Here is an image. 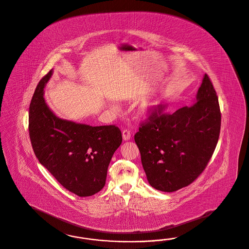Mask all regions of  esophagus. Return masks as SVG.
I'll use <instances>...</instances> for the list:
<instances>
[{"label": "esophagus", "mask_w": 249, "mask_h": 249, "mask_svg": "<svg viewBox=\"0 0 249 249\" xmlns=\"http://www.w3.org/2000/svg\"><path fill=\"white\" fill-rule=\"evenodd\" d=\"M130 137H131V134H130L129 130L124 129L122 131V138H123L124 141H129V140H130Z\"/></svg>", "instance_id": "esophagus-1"}]
</instances>
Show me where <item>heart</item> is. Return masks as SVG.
<instances>
[{"label":"heart","instance_id":"heart-1","mask_svg":"<svg viewBox=\"0 0 249 249\" xmlns=\"http://www.w3.org/2000/svg\"><path fill=\"white\" fill-rule=\"evenodd\" d=\"M112 109H114V110H115V109H116V107H114V106H113V107H112Z\"/></svg>","mask_w":249,"mask_h":249}]
</instances>
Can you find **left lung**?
<instances>
[{
	"mask_svg": "<svg viewBox=\"0 0 249 249\" xmlns=\"http://www.w3.org/2000/svg\"><path fill=\"white\" fill-rule=\"evenodd\" d=\"M164 106L150 109L134 140L150 185L173 192L189 186L205 169L221 129L218 96L205 74L195 103L173 114Z\"/></svg>",
	"mask_w": 249,
	"mask_h": 249,
	"instance_id": "8db88e82",
	"label": "left lung"
}]
</instances>
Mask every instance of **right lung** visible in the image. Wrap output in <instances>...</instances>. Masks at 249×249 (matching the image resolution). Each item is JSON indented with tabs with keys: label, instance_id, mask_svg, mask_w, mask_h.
<instances>
[{
	"label": "right lung",
	"instance_id": "1",
	"mask_svg": "<svg viewBox=\"0 0 249 249\" xmlns=\"http://www.w3.org/2000/svg\"><path fill=\"white\" fill-rule=\"evenodd\" d=\"M52 72L39 81L29 106L31 144L39 163L62 187L79 197L92 196L106 184L121 131L115 125L92 127L57 117L44 99Z\"/></svg>",
	"mask_w": 249,
	"mask_h": 249
}]
</instances>
